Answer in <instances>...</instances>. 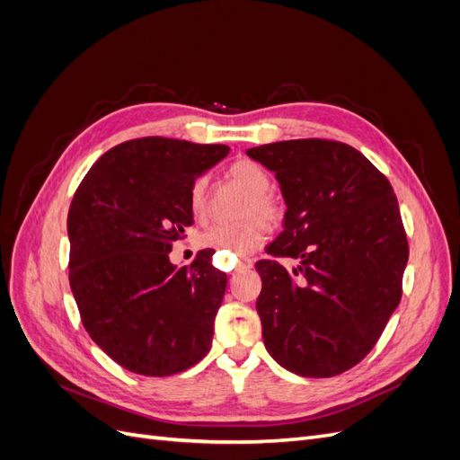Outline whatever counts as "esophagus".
I'll use <instances>...</instances> for the list:
<instances>
[{
  "label": "esophagus",
  "instance_id": "1",
  "mask_svg": "<svg viewBox=\"0 0 460 460\" xmlns=\"http://www.w3.org/2000/svg\"><path fill=\"white\" fill-rule=\"evenodd\" d=\"M253 267V261L252 259H240L238 262H235V270L234 272H242L245 269H252Z\"/></svg>",
  "mask_w": 460,
  "mask_h": 460
}]
</instances>
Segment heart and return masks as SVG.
<instances>
[{
  "label": "heart",
  "mask_w": 460,
  "mask_h": 460,
  "mask_svg": "<svg viewBox=\"0 0 460 460\" xmlns=\"http://www.w3.org/2000/svg\"><path fill=\"white\" fill-rule=\"evenodd\" d=\"M230 178L235 184H240L252 201L247 203L245 215L252 212H259L261 217H245L240 222H226V225H215L207 228L201 235L199 242L205 247L218 249L225 255H247L252 253L255 247L262 243L267 238L269 226L264 218L269 222L280 220V207H278L276 199L270 196V176L255 161H238L230 166L228 171ZM190 207L196 218L203 220L207 217V178H198L190 190Z\"/></svg>",
  "instance_id": "1"
}]
</instances>
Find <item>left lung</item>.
<instances>
[{
    "label": "left lung",
    "mask_w": 460,
    "mask_h": 460,
    "mask_svg": "<svg viewBox=\"0 0 460 460\" xmlns=\"http://www.w3.org/2000/svg\"><path fill=\"white\" fill-rule=\"evenodd\" d=\"M280 184L284 230L255 264L264 347L286 370L330 378L360 363L401 301L409 243L387 178L355 147L288 140L247 149Z\"/></svg>",
    "instance_id": "1"
}]
</instances>
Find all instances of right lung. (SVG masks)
Instances as JSON below:
<instances>
[{
    "mask_svg": "<svg viewBox=\"0 0 460 460\" xmlns=\"http://www.w3.org/2000/svg\"><path fill=\"white\" fill-rule=\"evenodd\" d=\"M228 146L140 137L115 146L82 180L66 232L68 280L90 338L136 374L171 376L208 353L228 278L201 249L176 267L193 225L190 190Z\"/></svg>",
    "mask_w": 460,
    "mask_h": 460,
    "instance_id": "obj_1",
    "label": "right lung"
}]
</instances>
